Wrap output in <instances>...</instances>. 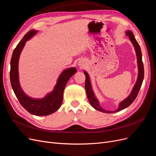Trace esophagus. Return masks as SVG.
Masks as SVG:
<instances>
[{
  "label": "esophagus",
  "instance_id": "1",
  "mask_svg": "<svg viewBox=\"0 0 156 156\" xmlns=\"http://www.w3.org/2000/svg\"><path fill=\"white\" fill-rule=\"evenodd\" d=\"M79 64V66H83V63L82 62H80Z\"/></svg>",
  "mask_w": 156,
  "mask_h": 156
}]
</instances>
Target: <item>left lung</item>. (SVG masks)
<instances>
[{
	"label": "left lung",
	"instance_id": "8db88e82",
	"mask_svg": "<svg viewBox=\"0 0 156 156\" xmlns=\"http://www.w3.org/2000/svg\"><path fill=\"white\" fill-rule=\"evenodd\" d=\"M126 36L129 37L132 43L133 44L134 48H135L136 55H137V59L138 69H139L138 77H137L136 83L135 85H134V87L133 88V90L132 91L131 94L126 99H125L124 101H122L121 102L119 105V108H118L116 110L113 111V112L107 111V110H105L101 108L99 104L98 100L96 99V98L94 95L92 87H91V83H90L88 74L87 72H85V71L84 72V73L85 74V76H86L85 90H86V92H87V95L88 97V101L90 102V105H92V106L94 107L95 110H98V111L104 112V113H108V114H109V113H115V112H119L123 109L127 108V107L129 106L133 103V101L136 99V97L137 96L138 93L139 92V90H140V88L141 87L142 83H143V80L144 79V66H143V61H142V53H141V48L138 44V42L136 40L135 37H134L133 33L131 31H127L126 32Z\"/></svg>",
	"mask_w": 156,
	"mask_h": 156
}]
</instances>
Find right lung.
<instances>
[{"label":"right lung","instance_id":"obj_1","mask_svg":"<svg viewBox=\"0 0 156 156\" xmlns=\"http://www.w3.org/2000/svg\"><path fill=\"white\" fill-rule=\"evenodd\" d=\"M37 31L31 30L23 37L13 52L10 62V81L13 92L19 103L31 114L35 115H48L53 114L60 108L63 92L68 80L77 72L76 68H70L65 69L57 80V84L53 92L48 94L45 98L40 99H32L26 95L21 89L19 81L18 63L19 56L25 45L26 42L37 34Z\"/></svg>","mask_w":156,"mask_h":156}]
</instances>
